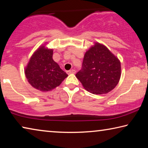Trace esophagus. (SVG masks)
Segmentation results:
<instances>
[{"label": "esophagus", "mask_w": 148, "mask_h": 148, "mask_svg": "<svg viewBox=\"0 0 148 148\" xmlns=\"http://www.w3.org/2000/svg\"><path fill=\"white\" fill-rule=\"evenodd\" d=\"M66 72H67V74H75V73H76V71H75L74 69H72V70H70V71H68Z\"/></svg>", "instance_id": "1"}]
</instances>
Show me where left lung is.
<instances>
[{"label": "left lung", "mask_w": 148, "mask_h": 148, "mask_svg": "<svg viewBox=\"0 0 148 148\" xmlns=\"http://www.w3.org/2000/svg\"><path fill=\"white\" fill-rule=\"evenodd\" d=\"M76 76L87 91L106 94L118 84L121 63L106 47L96 43L85 54L82 69Z\"/></svg>", "instance_id": "1"}]
</instances>
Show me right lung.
I'll use <instances>...</instances> for the list:
<instances>
[{"instance_id":"obj_1","label":"right lung","mask_w":148,"mask_h":148,"mask_svg":"<svg viewBox=\"0 0 148 148\" xmlns=\"http://www.w3.org/2000/svg\"><path fill=\"white\" fill-rule=\"evenodd\" d=\"M25 72L29 84L42 91L56 88L68 76L53 60V50L44 46L32 55Z\"/></svg>"}]
</instances>
